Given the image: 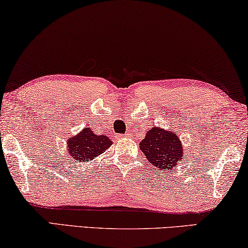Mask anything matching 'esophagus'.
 Listing matches in <instances>:
<instances>
[{"mask_svg":"<svg viewBox=\"0 0 248 248\" xmlns=\"http://www.w3.org/2000/svg\"><path fill=\"white\" fill-rule=\"evenodd\" d=\"M121 137H123V138H130L131 134H129V132H128V134H124V135H123Z\"/></svg>","mask_w":248,"mask_h":248,"instance_id":"esophagus-1","label":"esophagus"}]
</instances>
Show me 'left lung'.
<instances>
[{
  "label": "left lung",
  "instance_id": "1",
  "mask_svg": "<svg viewBox=\"0 0 248 248\" xmlns=\"http://www.w3.org/2000/svg\"><path fill=\"white\" fill-rule=\"evenodd\" d=\"M139 147L149 164L162 171L171 170L184 157V147L179 137L171 130L160 127L151 128Z\"/></svg>",
  "mask_w": 248,
  "mask_h": 248
}]
</instances>
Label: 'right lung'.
<instances>
[{
  "label": "right lung",
  "instance_id": "right-lung-1",
  "mask_svg": "<svg viewBox=\"0 0 248 248\" xmlns=\"http://www.w3.org/2000/svg\"><path fill=\"white\" fill-rule=\"evenodd\" d=\"M68 155L79 162L93 160L112 145L111 139L105 135H95L91 128H83L77 135L69 137Z\"/></svg>",
  "mask_w": 248,
  "mask_h": 248
}]
</instances>
